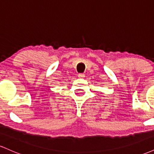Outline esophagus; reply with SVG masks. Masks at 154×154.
<instances>
[{
    "instance_id": "obj_1",
    "label": "esophagus",
    "mask_w": 154,
    "mask_h": 154,
    "mask_svg": "<svg viewBox=\"0 0 154 154\" xmlns=\"http://www.w3.org/2000/svg\"><path fill=\"white\" fill-rule=\"evenodd\" d=\"M78 77H79V78H84V77H85V75L84 74H79Z\"/></svg>"
}]
</instances>
